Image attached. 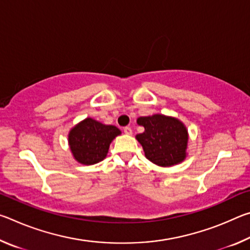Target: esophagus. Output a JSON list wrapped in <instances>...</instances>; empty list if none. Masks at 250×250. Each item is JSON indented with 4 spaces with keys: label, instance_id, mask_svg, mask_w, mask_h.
I'll return each mask as SVG.
<instances>
[{
    "label": "esophagus",
    "instance_id": "obj_1",
    "mask_svg": "<svg viewBox=\"0 0 250 250\" xmlns=\"http://www.w3.org/2000/svg\"><path fill=\"white\" fill-rule=\"evenodd\" d=\"M124 132H125V134L130 135V134H132V129H131L130 126H125V128H124Z\"/></svg>",
    "mask_w": 250,
    "mask_h": 250
}]
</instances>
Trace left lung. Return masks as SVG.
Here are the masks:
<instances>
[{
    "mask_svg": "<svg viewBox=\"0 0 250 250\" xmlns=\"http://www.w3.org/2000/svg\"><path fill=\"white\" fill-rule=\"evenodd\" d=\"M138 125L145 126V132L137 135L147 160L160 167H172L186 156L188 130L175 118L163 115L140 117Z\"/></svg>",
    "mask_w": 250,
    "mask_h": 250,
    "instance_id": "left-lung-1",
    "label": "left lung"
}]
</instances>
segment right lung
Masks as SVG:
<instances>
[{"mask_svg": "<svg viewBox=\"0 0 250 250\" xmlns=\"http://www.w3.org/2000/svg\"><path fill=\"white\" fill-rule=\"evenodd\" d=\"M120 133L115 125H105L87 118L70 130V150L79 163L91 166L105 158L110 143Z\"/></svg>", "mask_w": 250, "mask_h": 250, "instance_id": "obj_1", "label": "right lung"}]
</instances>
